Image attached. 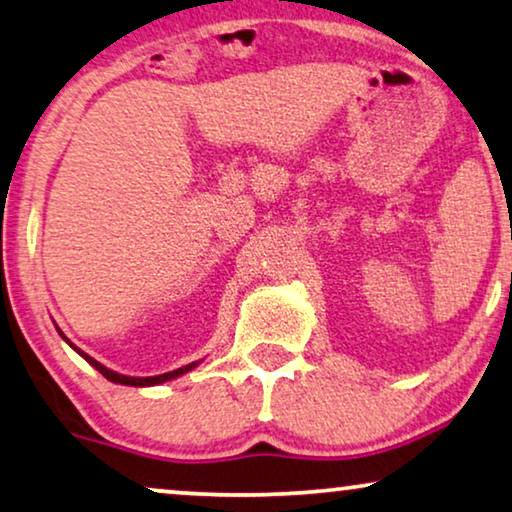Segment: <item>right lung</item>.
Segmentation results:
<instances>
[{
	"instance_id": "1",
	"label": "right lung",
	"mask_w": 512,
	"mask_h": 512,
	"mask_svg": "<svg viewBox=\"0 0 512 512\" xmlns=\"http://www.w3.org/2000/svg\"><path fill=\"white\" fill-rule=\"evenodd\" d=\"M76 352H79V354L83 356V359H86V361L90 363V366L100 370V373H102L104 377H107V380L116 382V384H130V387H151V384H160V382L174 380V377L184 375V373H188V370H191V368H195V363H188V366H184V368H177V370H172V373H163V375H156V377H128V375H118V373H114V370L104 368L102 363H97L95 359H90V356L83 354L81 349H76Z\"/></svg>"
}]
</instances>
